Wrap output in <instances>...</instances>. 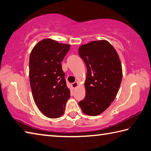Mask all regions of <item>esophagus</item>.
Instances as JSON below:
<instances>
[{"instance_id": "esophagus-1", "label": "esophagus", "mask_w": 151, "mask_h": 151, "mask_svg": "<svg viewBox=\"0 0 151 151\" xmlns=\"http://www.w3.org/2000/svg\"><path fill=\"white\" fill-rule=\"evenodd\" d=\"M78 84H79L78 82H74V83L72 84V86H73L74 89H75V88H76L78 86Z\"/></svg>"}]
</instances>
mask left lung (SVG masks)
<instances>
[{"label": "left lung", "instance_id": "8db88e82", "mask_svg": "<svg viewBox=\"0 0 151 151\" xmlns=\"http://www.w3.org/2000/svg\"><path fill=\"white\" fill-rule=\"evenodd\" d=\"M78 54L87 67L86 96L79 105L84 114L97 116L104 112L116 96L122 78V65L116 50L105 40L81 45Z\"/></svg>", "mask_w": 151, "mask_h": 151}]
</instances>
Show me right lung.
Segmentation results:
<instances>
[{
	"mask_svg": "<svg viewBox=\"0 0 151 151\" xmlns=\"http://www.w3.org/2000/svg\"><path fill=\"white\" fill-rule=\"evenodd\" d=\"M70 45L45 38L35 45L29 57V81L38 109L50 119L63 114L70 90L66 85L61 61Z\"/></svg>",
	"mask_w": 151,
	"mask_h": 151,
	"instance_id": "1",
	"label": "right lung"
}]
</instances>
